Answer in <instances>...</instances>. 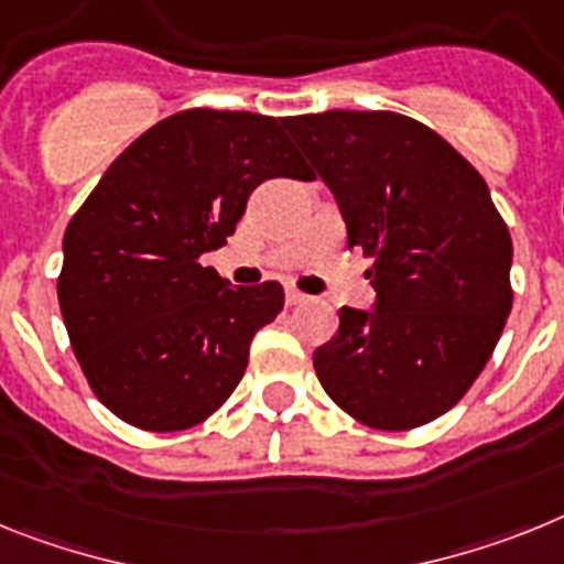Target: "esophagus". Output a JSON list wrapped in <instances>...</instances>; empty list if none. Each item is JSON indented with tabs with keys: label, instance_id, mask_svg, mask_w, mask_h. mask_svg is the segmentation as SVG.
<instances>
[{
	"label": "esophagus",
	"instance_id": "esophagus-1",
	"mask_svg": "<svg viewBox=\"0 0 564 564\" xmlns=\"http://www.w3.org/2000/svg\"><path fill=\"white\" fill-rule=\"evenodd\" d=\"M306 301H310V295H303L297 289H286V306H301Z\"/></svg>",
	"mask_w": 564,
	"mask_h": 564
}]
</instances>
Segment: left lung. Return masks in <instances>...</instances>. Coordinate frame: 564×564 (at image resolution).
Returning a JSON list of instances; mask_svg holds the SVG:
<instances>
[{
	"label": "left lung",
	"mask_w": 564,
	"mask_h": 564,
	"mask_svg": "<svg viewBox=\"0 0 564 564\" xmlns=\"http://www.w3.org/2000/svg\"><path fill=\"white\" fill-rule=\"evenodd\" d=\"M332 189L346 243L371 258L375 306L340 310L315 349L321 386L371 429L405 431L457 405L511 312V235L488 184L443 135L389 110L292 116Z\"/></svg>",
	"instance_id": "1"
}]
</instances>
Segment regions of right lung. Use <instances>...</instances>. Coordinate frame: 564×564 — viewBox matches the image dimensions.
Returning <instances> with one entry per match:
<instances>
[{
    "mask_svg": "<svg viewBox=\"0 0 564 564\" xmlns=\"http://www.w3.org/2000/svg\"><path fill=\"white\" fill-rule=\"evenodd\" d=\"M306 175L283 119L207 107L159 121L107 166L67 224L58 306L116 417L181 431L227 403L283 286H229L198 258L227 243L258 184Z\"/></svg>",
    "mask_w": 564,
    "mask_h": 564,
    "instance_id": "obj_1",
    "label": "right lung"
}]
</instances>
